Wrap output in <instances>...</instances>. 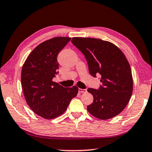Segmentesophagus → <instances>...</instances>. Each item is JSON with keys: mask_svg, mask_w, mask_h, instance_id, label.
Listing matches in <instances>:
<instances>
[{"mask_svg": "<svg viewBox=\"0 0 152 152\" xmlns=\"http://www.w3.org/2000/svg\"><path fill=\"white\" fill-rule=\"evenodd\" d=\"M87 90L86 89H83V88H78V92L80 93H86Z\"/></svg>", "mask_w": 152, "mask_h": 152, "instance_id": "esophagus-1", "label": "esophagus"}]
</instances>
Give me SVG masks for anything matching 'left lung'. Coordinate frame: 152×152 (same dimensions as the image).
I'll return each mask as SVG.
<instances>
[{
	"mask_svg": "<svg viewBox=\"0 0 152 152\" xmlns=\"http://www.w3.org/2000/svg\"><path fill=\"white\" fill-rule=\"evenodd\" d=\"M71 41L85 55L91 75L102 76L99 90H87L93 96V102L87 106L88 112L101 120L118 115L131 99L133 88L126 57L117 46L99 38L74 37Z\"/></svg>",
	"mask_w": 152,
	"mask_h": 152,
	"instance_id": "left-lung-1",
	"label": "left lung"
}]
</instances>
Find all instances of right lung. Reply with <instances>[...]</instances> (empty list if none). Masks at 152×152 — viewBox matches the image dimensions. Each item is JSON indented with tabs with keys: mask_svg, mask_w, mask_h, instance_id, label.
I'll return each mask as SVG.
<instances>
[{
	"mask_svg": "<svg viewBox=\"0 0 152 152\" xmlns=\"http://www.w3.org/2000/svg\"><path fill=\"white\" fill-rule=\"evenodd\" d=\"M69 37H55L40 43L23 65L21 81L24 97L36 114L50 120L64 114L78 88H64L53 81L59 68L57 55L70 40Z\"/></svg>",
	"mask_w": 152,
	"mask_h": 152,
	"instance_id": "obj_1",
	"label": "right lung"
}]
</instances>
